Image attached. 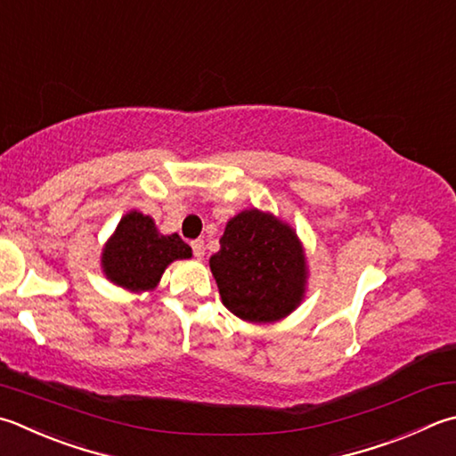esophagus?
Returning <instances> with one entry per match:
<instances>
[{"label": "esophagus", "mask_w": 456, "mask_h": 456, "mask_svg": "<svg viewBox=\"0 0 456 456\" xmlns=\"http://www.w3.org/2000/svg\"><path fill=\"white\" fill-rule=\"evenodd\" d=\"M191 246H192V252H194V256L199 257V260H202L204 254H206V244H204V240H194V242H192Z\"/></svg>", "instance_id": "34e87169"}]
</instances>
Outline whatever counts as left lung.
<instances>
[{"instance_id":"obj_1","label":"left lung","mask_w":456,"mask_h":456,"mask_svg":"<svg viewBox=\"0 0 456 456\" xmlns=\"http://www.w3.org/2000/svg\"><path fill=\"white\" fill-rule=\"evenodd\" d=\"M210 270L222 304L244 322H278L305 294L302 242L294 228L270 212L250 208L228 220Z\"/></svg>"}]
</instances>
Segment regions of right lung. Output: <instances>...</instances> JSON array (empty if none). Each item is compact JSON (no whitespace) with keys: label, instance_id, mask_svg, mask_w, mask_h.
<instances>
[{"label":"right lung","instance_id":"obj_1","mask_svg":"<svg viewBox=\"0 0 456 456\" xmlns=\"http://www.w3.org/2000/svg\"><path fill=\"white\" fill-rule=\"evenodd\" d=\"M186 257H192V250L183 238L162 236L151 216L133 210L125 214L102 248L101 265L107 280L117 286L149 291L157 288L170 262Z\"/></svg>","mask_w":456,"mask_h":456}]
</instances>
